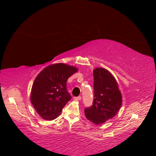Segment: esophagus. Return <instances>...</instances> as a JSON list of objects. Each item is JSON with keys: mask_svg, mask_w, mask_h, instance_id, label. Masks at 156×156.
Returning <instances> with one entry per match:
<instances>
[{"mask_svg": "<svg viewBox=\"0 0 156 156\" xmlns=\"http://www.w3.org/2000/svg\"><path fill=\"white\" fill-rule=\"evenodd\" d=\"M74 100H78V101H80V100H81V97H80V96H78V97H75V98H74Z\"/></svg>", "mask_w": 156, "mask_h": 156, "instance_id": "1", "label": "esophagus"}]
</instances>
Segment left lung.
Segmentation results:
<instances>
[{
	"instance_id": "8db88e82",
	"label": "left lung",
	"mask_w": 156,
	"mask_h": 156,
	"mask_svg": "<svg viewBox=\"0 0 156 156\" xmlns=\"http://www.w3.org/2000/svg\"><path fill=\"white\" fill-rule=\"evenodd\" d=\"M94 76V100L92 105L84 110L87 119L101 125L112 119L122 105V94L117 80L104 68H96Z\"/></svg>"
}]
</instances>
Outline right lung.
I'll return each mask as SVG.
<instances>
[{
	"mask_svg": "<svg viewBox=\"0 0 156 156\" xmlns=\"http://www.w3.org/2000/svg\"><path fill=\"white\" fill-rule=\"evenodd\" d=\"M78 69L58 63L42 69L32 86L31 102L36 112L46 120H53L60 115L71 95L67 92V79Z\"/></svg>",
	"mask_w": 156,
	"mask_h": 156,
	"instance_id": "right-lung-1",
	"label": "right lung"
}]
</instances>
